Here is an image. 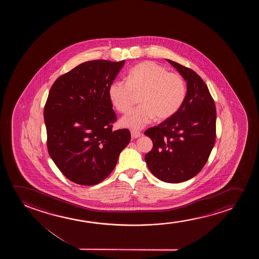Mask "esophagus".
Masks as SVG:
<instances>
[{"mask_svg":"<svg viewBox=\"0 0 259 259\" xmlns=\"http://www.w3.org/2000/svg\"><path fill=\"white\" fill-rule=\"evenodd\" d=\"M131 136L133 139L139 138L140 136H142V134L139 131H135V130H132Z\"/></svg>","mask_w":259,"mask_h":259,"instance_id":"1","label":"esophagus"}]
</instances>
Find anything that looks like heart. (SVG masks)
<instances>
[{
  "label": "heart",
  "mask_w": 259,
  "mask_h": 259,
  "mask_svg": "<svg viewBox=\"0 0 259 259\" xmlns=\"http://www.w3.org/2000/svg\"><path fill=\"white\" fill-rule=\"evenodd\" d=\"M127 81L110 84L108 96L114 108L120 113L131 109L135 96L140 106L122 117L121 125L138 130L156 117L165 120L177 113L187 96V84L177 72H169L160 64L146 61L128 71Z\"/></svg>",
  "instance_id": "b5f03b06"
}]
</instances>
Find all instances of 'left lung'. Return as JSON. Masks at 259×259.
Returning <instances> with one entry per match:
<instances>
[{"label": "left lung", "instance_id": "obj_1", "mask_svg": "<svg viewBox=\"0 0 259 259\" xmlns=\"http://www.w3.org/2000/svg\"><path fill=\"white\" fill-rule=\"evenodd\" d=\"M166 60L187 81V96L177 113L144 133L153 142L145 161L160 181L180 183L195 177L209 158L216 139V106L195 71Z\"/></svg>", "mask_w": 259, "mask_h": 259}]
</instances>
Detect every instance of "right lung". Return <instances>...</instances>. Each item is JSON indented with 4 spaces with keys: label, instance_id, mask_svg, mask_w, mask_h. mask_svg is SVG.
Returning a JSON list of instances; mask_svg holds the SVG:
<instances>
[{
    "label": "right lung",
    "instance_id": "1",
    "mask_svg": "<svg viewBox=\"0 0 259 259\" xmlns=\"http://www.w3.org/2000/svg\"><path fill=\"white\" fill-rule=\"evenodd\" d=\"M124 61L93 60L54 82L44 107L50 156L68 180L93 186L106 179L128 145V129L117 120L108 96Z\"/></svg>",
    "mask_w": 259,
    "mask_h": 259
}]
</instances>
